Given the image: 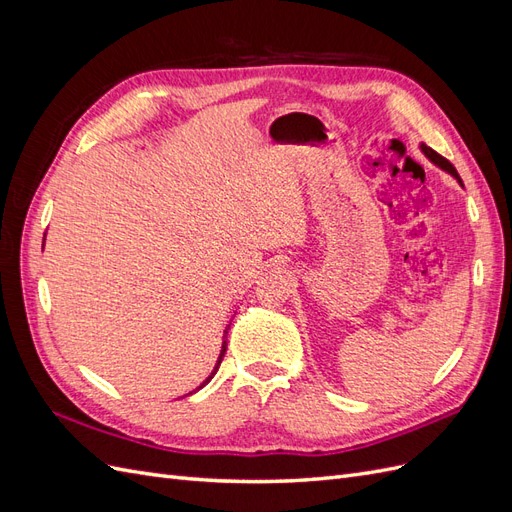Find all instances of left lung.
<instances>
[{
    "label": "left lung",
    "mask_w": 512,
    "mask_h": 512,
    "mask_svg": "<svg viewBox=\"0 0 512 512\" xmlns=\"http://www.w3.org/2000/svg\"><path fill=\"white\" fill-rule=\"evenodd\" d=\"M421 151L425 153V158L431 162V164H436L438 168H442L444 170V173H448V175H451V177H455L459 183H461V177L457 175V170H455V166L451 164V162H448L446 158H442L440 156V153H436V151H433L431 147H427L425 143H421Z\"/></svg>",
    "instance_id": "1"
}]
</instances>
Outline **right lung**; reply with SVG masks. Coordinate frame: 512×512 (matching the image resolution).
Instances as JSON below:
<instances>
[{
	"label": "right lung",
	"instance_id": "add662e5",
	"mask_svg": "<svg viewBox=\"0 0 512 512\" xmlns=\"http://www.w3.org/2000/svg\"><path fill=\"white\" fill-rule=\"evenodd\" d=\"M228 327H230V324H228ZM228 327H226V331H224V337H222V350H220V356H218V363H215V367H213V371H211V376H209V378H207L203 384H200L196 391H200V389H203L205 384H209V382H211V378L215 376V371L220 369V363H222V359H224V352H226V333H228ZM196 391H192V393H196ZM192 393H188V395H192Z\"/></svg>",
	"mask_w": 512,
	"mask_h": 512
}]
</instances>
